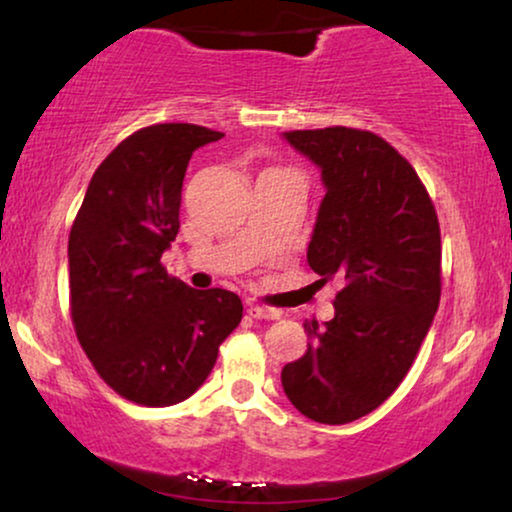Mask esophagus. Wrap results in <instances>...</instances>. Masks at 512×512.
Segmentation results:
<instances>
[{"label": "esophagus", "instance_id": "obj_1", "mask_svg": "<svg viewBox=\"0 0 512 512\" xmlns=\"http://www.w3.org/2000/svg\"><path fill=\"white\" fill-rule=\"evenodd\" d=\"M247 312H249V317H254V319H268V321H272V319L279 317V312L272 310V307H261V305H254V303L247 305Z\"/></svg>", "mask_w": 512, "mask_h": 512}]
</instances>
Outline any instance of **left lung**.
<instances>
[{
    "mask_svg": "<svg viewBox=\"0 0 512 512\" xmlns=\"http://www.w3.org/2000/svg\"><path fill=\"white\" fill-rule=\"evenodd\" d=\"M319 165L326 195L307 247L321 282L338 277L335 317L305 324L310 340L282 387L319 424L354 422L398 389L440 303V226L415 167L375 132L291 130Z\"/></svg>",
    "mask_w": 512,
    "mask_h": 512,
    "instance_id": "8db88e82",
    "label": "left lung"
}]
</instances>
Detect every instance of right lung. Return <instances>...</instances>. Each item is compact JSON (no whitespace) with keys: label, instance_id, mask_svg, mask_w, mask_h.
Wrapping results in <instances>:
<instances>
[{"label":"right lung","instance_id":"1","mask_svg":"<svg viewBox=\"0 0 512 512\" xmlns=\"http://www.w3.org/2000/svg\"><path fill=\"white\" fill-rule=\"evenodd\" d=\"M223 132L158 123L125 137L90 179L69 230V310L97 375L146 408L186 401L242 321L233 291L167 275L193 151Z\"/></svg>","mask_w":512,"mask_h":512}]
</instances>
